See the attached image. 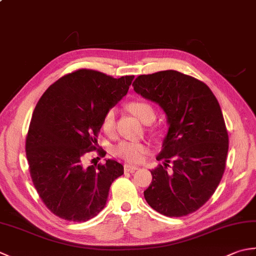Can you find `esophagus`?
I'll list each match as a JSON object with an SVG mask.
<instances>
[{
    "instance_id": "1",
    "label": "esophagus",
    "mask_w": 256,
    "mask_h": 256,
    "mask_svg": "<svg viewBox=\"0 0 256 256\" xmlns=\"http://www.w3.org/2000/svg\"><path fill=\"white\" fill-rule=\"evenodd\" d=\"M136 170H138V166H134V165H130V164H125L124 165V170L126 172H133Z\"/></svg>"
}]
</instances>
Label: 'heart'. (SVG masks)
<instances>
[{"instance_id":"1","label":"heart","mask_w":256,"mask_h":256,"mask_svg":"<svg viewBox=\"0 0 256 256\" xmlns=\"http://www.w3.org/2000/svg\"><path fill=\"white\" fill-rule=\"evenodd\" d=\"M128 108L140 122L148 124L154 121L155 110L148 102L132 101L128 104ZM114 128H116V110L110 108L106 111L104 118L102 120V128L106 133L111 134L114 131ZM146 150H148V148L145 144L131 142V140H122L114 148V152L118 156L132 162H138L142 160Z\"/></svg>"}]
</instances>
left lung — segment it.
I'll use <instances>...</instances> for the list:
<instances>
[{
	"mask_svg": "<svg viewBox=\"0 0 256 256\" xmlns=\"http://www.w3.org/2000/svg\"><path fill=\"white\" fill-rule=\"evenodd\" d=\"M133 86L162 108L168 124L156 157L164 165L150 170L145 200L166 216L192 214L210 199L224 172L229 136L219 102L202 81L176 70L138 76Z\"/></svg>",
	"mask_w": 256,
	"mask_h": 256,
	"instance_id": "left-lung-1",
	"label": "left lung"
}]
</instances>
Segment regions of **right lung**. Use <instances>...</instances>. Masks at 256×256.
Here are the masks:
<instances>
[{
	"label": "right lung",
	"instance_id": "1",
	"mask_svg": "<svg viewBox=\"0 0 256 256\" xmlns=\"http://www.w3.org/2000/svg\"><path fill=\"white\" fill-rule=\"evenodd\" d=\"M133 79L80 69L58 79L36 104L26 157L38 194L59 218H94L104 208L111 184L124 174L116 160L86 166L84 157L96 150L104 114L128 94ZM98 152L106 155L103 150Z\"/></svg>",
	"mask_w": 256,
	"mask_h": 256
}]
</instances>
